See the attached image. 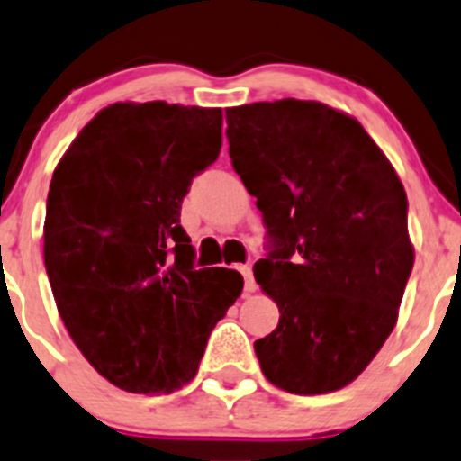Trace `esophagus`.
<instances>
[{"mask_svg":"<svg viewBox=\"0 0 461 461\" xmlns=\"http://www.w3.org/2000/svg\"><path fill=\"white\" fill-rule=\"evenodd\" d=\"M240 275L245 279V293H254L257 290V284H254V276H252V266H239Z\"/></svg>","mask_w":461,"mask_h":461,"instance_id":"34e87169","label":"esophagus"}]
</instances>
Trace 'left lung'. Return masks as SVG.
<instances>
[{"instance_id":"obj_1","label":"left lung","mask_w":461,"mask_h":461,"mask_svg":"<svg viewBox=\"0 0 461 461\" xmlns=\"http://www.w3.org/2000/svg\"><path fill=\"white\" fill-rule=\"evenodd\" d=\"M231 167L257 198L267 257L254 279L279 324L254 342L290 394L349 385L381 351L414 263L408 195L354 117L317 101L230 107Z\"/></svg>"}]
</instances>
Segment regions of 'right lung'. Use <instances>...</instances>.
Masks as SVG:
<instances>
[{
  "instance_id": "1",
  "label": "right lung",
  "mask_w": 461,
  "mask_h": 461,
  "mask_svg": "<svg viewBox=\"0 0 461 461\" xmlns=\"http://www.w3.org/2000/svg\"><path fill=\"white\" fill-rule=\"evenodd\" d=\"M221 107L114 103L53 171L44 266L87 363L135 394H171L198 372L209 333L243 290L227 267L195 270L182 200L218 159Z\"/></svg>"
}]
</instances>
